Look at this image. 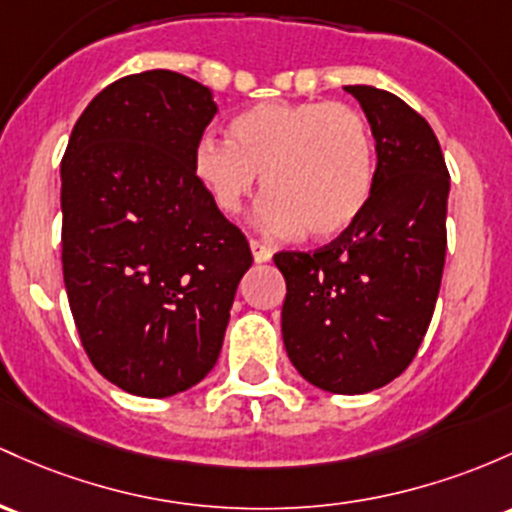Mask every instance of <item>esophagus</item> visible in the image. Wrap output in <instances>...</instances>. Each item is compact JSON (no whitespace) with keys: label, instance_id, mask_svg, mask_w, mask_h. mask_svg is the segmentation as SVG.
<instances>
[{"label":"esophagus","instance_id":"1","mask_svg":"<svg viewBox=\"0 0 512 512\" xmlns=\"http://www.w3.org/2000/svg\"><path fill=\"white\" fill-rule=\"evenodd\" d=\"M250 250H252V257H255L257 265H262V262H269L272 260L274 250L269 247L267 243H260V240H250Z\"/></svg>","mask_w":512,"mask_h":512}]
</instances>
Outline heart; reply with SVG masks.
<instances>
[{
  "label": "heart",
  "mask_w": 512,
  "mask_h": 512,
  "mask_svg": "<svg viewBox=\"0 0 512 512\" xmlns=\"http://www.w3.org/2000/svg\"><path fill=\"white\" fill-rule=\"evenodd\" d=\"M228 136H204L194 145L196 179L216 209L233 216L262 174L269 196L257 223L267 233L333 238L357 221L372 196L374 138L352 106L269 101L235 116Z\"/></svg>",
  "instance_id": "b5f03b06"
}]
</instances>
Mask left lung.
Here are the masks:
<instances>
[{"label":"left lung","mask_w":512,"mask_h":512,"mask_svg":"<svg viewBox=\"0 0 512 512\" xmlns=\"http://www.w3.org/2000/svg\"><path fill=\"white\" fill-rule=\"evenodd\" d=\"M376 143L367 206L316 252H279L282 338L308 384L355 396L413 362L440 294L449 172L430 123L396 94L347 84Z\"/></svg>","instance_id":"left-lung-1"}]
</instances>
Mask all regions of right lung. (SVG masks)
Segmentation results:
<instances>
[{
	"instance_id": "1",
	"label": "right lung",
	"mask_w": 512,
	"mask_h": 512,
	"mask_svg": "<svg viewBox=\"0 0 512 512\" xmlns=\"http://www.w3.org/2000/svg\"><path fill=\"white\" fill-rule=\"evenodd\" d=\"M216 111L192 77L128 75L89 101L60 165L72 318L97 372L133 396H174L211 372L252 265L192 167Z\"/></svg>"
}]
</instances>
